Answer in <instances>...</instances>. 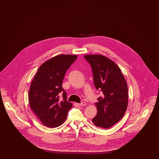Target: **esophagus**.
Wrapping results in <instances>:
<instances>
[{
	"label": "esophagus",
	"mask_w": 159,
	"mask_h": 159,
	"mask_svg": "<svg viewBox=\"0 0 159 159\" xmlns=\"http://www.w3.org/2000/svg\"><path fill=\"white\" fill-rule=\"evenodd\" d=\"M79 105L80 106H86V103L85 102H82L79 104Z\"/></svg>",
	"instance_id": "1"
}]
</instances>
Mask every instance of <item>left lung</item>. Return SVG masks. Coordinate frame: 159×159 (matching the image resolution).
<instances>
[{
    "mask_svg": "<svg viewBox=\"0 0 159 159\" xmlns=\"http://www.w3.org/2000/svg\"><path fill=\"white\" fill-rule=\"evenodd\" d=\"M84 58L91 65L97 90L102 93L95 104L97 114L92 121L101 128H109L126 112L128 103L126 81L116 64L105 56L86 55Z\"/></svg>",
    "mask_w": 159,
    "mask_h": 159,
    "instance_id": "obj_1",
    "label": "left lung"
}]
</instances>
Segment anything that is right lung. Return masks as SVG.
I'll list each match as a JSON object with an SVG mask.
<instances>
[{
    "instance_id": "obj_1",
    "label": "right lung",
    "mask_w": 159,
    "mask_h": 159,
    "mask_svg": "<svg viewBox=\"0 0 159 159\" xmlns=\"http://www.w3.org/2000/svg\"><path fill=\"white\" fill-rule=\"evenodd\" d=\"M77 57V55H59L46 61L39 68L31 83L29 93L31 108L48 128L61 125L73 107L67 101V93L62 84L66 71ZM60 93L63 98L61 101Z\"/></svg>"
}]
</instances>
